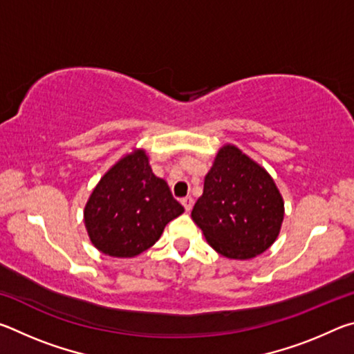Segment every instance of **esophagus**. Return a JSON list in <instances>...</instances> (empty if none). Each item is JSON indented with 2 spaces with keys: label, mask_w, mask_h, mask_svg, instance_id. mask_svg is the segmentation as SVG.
<instances>
[{
  "label": "esophagus",
  "mask_w": 354,
  "mask_h": 354,
  "mask_svg": "<svg viewBox=\"0 0 354 354\" xmlns=\"http://www.w3.org/2000/svg\"><path fill=\"white\" fill-rule=\"evenodd\" d=\"M181 203L185 209V212L192 211V206H194V198H192V196H184V198H181Z\"/></svg>",
  "instance_id": "1"
}]
</instances>
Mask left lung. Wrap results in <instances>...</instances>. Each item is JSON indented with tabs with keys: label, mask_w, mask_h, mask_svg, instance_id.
<instances>
[{
	"label": "left lung",
	"mask_w": 354,
	"mask_h": 354,
	"mask_svg": "<svg viewBox=\"0 0 354 354\" xmlns=\"http://www.w3.org/2000/svg\"><path fill=\"white\" fill-rule=\"evenodd\" d=\"M192 218L230 259H251L277 241L284 203L272 176L241 149L225 145L205 178Z\"/></svg>",
	"instance_id": "8db88e82"
}]
</instances>
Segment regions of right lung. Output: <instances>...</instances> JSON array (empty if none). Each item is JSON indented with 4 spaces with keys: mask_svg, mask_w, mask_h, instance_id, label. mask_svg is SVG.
I'll return each mask as SVG.
<instances>
[{
    "mask_svg": "<svg viewBox=\"0 0 354 354\" xmlns=\"http://www.w3.org/2000/svg\"><path fill=\"white\" fill-rule=\"evenodd\" d=\"M183 212L167 183L154 176L145 151L137 149L101 178L84 209V223L101 253L134 257L153 247Z\"/></svg>",
    "mask_w": 354,
    "mask_h": 354,
    "instance_id": "right-lung-1",
    "label": "right lung"
}]
</instances>
